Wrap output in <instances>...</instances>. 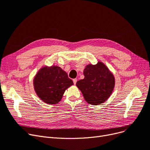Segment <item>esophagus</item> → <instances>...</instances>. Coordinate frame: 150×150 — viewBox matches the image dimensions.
<instances>
[{
	"instance_id": "obj_1",
	"label": "esophagus",
	"mask_w": 150,
	"mask_h": 150,
	"mask_svg": "<svg viewBox=\"0 0 150 150\" xmlns=\"http://www.w3.org/2000/svg\"><path fill=\"white\" fill-rule=\"evenodd\" d=\"M73 81H74V85H76V81H77V79H74V80H73Z\"/></svg>"
}]
</instances>
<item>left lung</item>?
I'll return each mask as SVG.
<instances>
[{"label":"left lung","instance_id":"left-lung-1","mask_svg":"<svg viewBox=\"0 0 150 150\" xmlns=\"http://www.w3.org/2000/svg\"><path fill=\"white\" fill-rule=\"evenodd\" d=\"M85 78L76 82L85 101L90 104L99 105L107 101L115 86V77L101 61L90 64L83 70Z\"/></svg>","mask_w":150,"mask_h":150}]
</instances>
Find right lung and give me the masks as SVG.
I'll return each instance as SVG.
<instances>
[{"mask_svg":"<svg viewBox=\"0 0 150 150\" xmlns=\"http://www.w3.org/2000/svg\"><path fill=\"white\" fill-rule=\"evenodd\" d=\"M73 85L67 72L57 65L42 66L33 79V87L37 96L48 104L60 102L65 90Z\"/></svg>","mask_w":150,"mask_h":150,"instance_id":"add662e5","label":"right lung"}]
</instances>
